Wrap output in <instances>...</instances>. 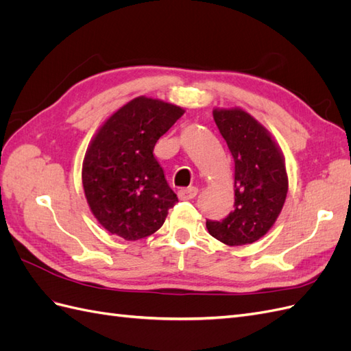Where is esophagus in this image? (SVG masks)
Listing matches in <instances>:
<instances>
[{
    "instance_id": "1",
    "label": "esophagus",
    "mask_w": 351,
    "mask_h": 351,
    "mask_svg": "<svg viewBox=\"0 0 351 351\" xmlns=\"http://www.w3.org/2000/svg\"><path fill=\"white\" fill-rule=\"evenodd\" d=\"M197 195V187H184V189H180L178 190V197L182 200H189V199H193Z\"/></svg>"
}]
</instances>
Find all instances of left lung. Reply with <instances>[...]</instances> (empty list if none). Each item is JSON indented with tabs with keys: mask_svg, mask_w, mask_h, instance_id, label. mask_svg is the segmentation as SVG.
Returning <instances> with one entry per match:
<instances>
[{
	"mask_svg": "<svg viewBox=\"0 0 351 351\" xmlns=\"http://www.w3.org/2000/svg\"><path fill=\"white\" fill-rule=\"evenodd\" d=\"M234 159V210L206 221L212 237L241 246L258 241L275 224L289 192L285 159L271 133L241 108L212 111Z\"/></svg>",
	"mask_w": 351,
	"mask_h": 351,
	"instance_id": "obj_1",
	"label": "left lung"
}]
</instances>
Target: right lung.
<instances>
[{
	"mask_svg": "<svg viewBox=\"0 0 351 351\" xmlns=\"http://www.w3.org/2000/svg\"><path fill=\"white\" fill-rule=\"evenodd\" d=\"M183 114L177 105L137 97L93 136L83 159L82 183L92 214L111 234L129 241L151 236L178 202L154 147Z\"/></svg>",
	"mask_w": 351,
	"mask_h": 351,
	"instance_id": "obj_1",
	"label": "right lung"
}]
</instances>
